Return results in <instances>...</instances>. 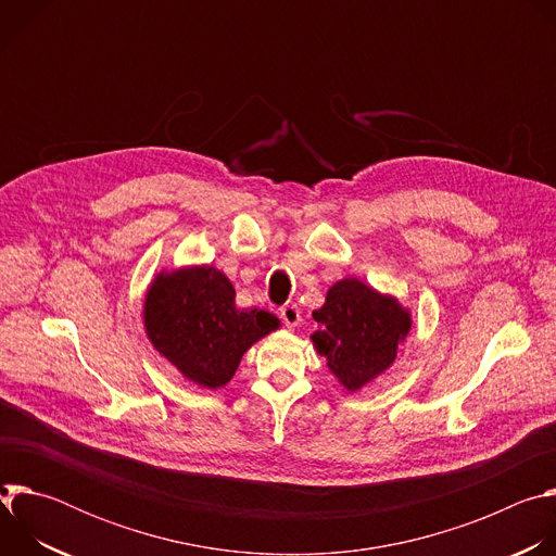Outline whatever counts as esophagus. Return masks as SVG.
<instances>
[{
  "label": "esophagus",
  "instance_id": "34e87169",
  "mask_svg": "<svg viewBox=\"0 0 556 556\" xmlns=\"http://www.w3.org/2000/svg\"><path fill=\"white\" fill-rule=\"evenodd\" d=\"M279 314H281V319H283L286 328H290V330L301 324V309H299L296 303H286Z\"/></svg>",
  "mask_w": 556,
  "mask_h": 556
}]
</instances>
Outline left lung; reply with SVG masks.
Masks as SVG:
<instances>
[{
  "mask_svg": "<svg viewBox=\"0 0 556 556\" xmlns=\"http://www.w3.org/2000/svg\"><path fill=\"white\" fill-rule=\"evenodd\" d=\"M312 316L319 324L312 345L348 391L384 374L412 330V312L399 299L356 277L337 281Z\"/></svg>",
  "mask_w": 556,
  "mask_h": 556,
  "instance_id": "left-lung-1",
  "label": "left lung"
}]
</instances>
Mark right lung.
Here are the masks:
<instances>
[{
  "label": "right lung",
  "instance_id": "obj_1",
  "mask_svg": "<svg viewBox=\"0 0 556 556\" xmlns=\"http://www.w3.org/2000/svg\"><path fill=\"white\" fill-rule=\"evenodd\" d=\"M142 324L155 352L204 389L224 387L251 345L279 328L266 309L237 307L232 283L208 264L157 273Z\"/></svg>",
  "mask_w": 556,
  "mask_h": 556
}]
</instances>
